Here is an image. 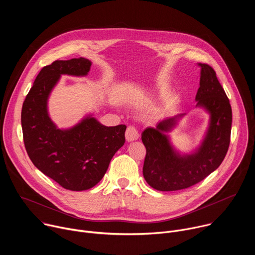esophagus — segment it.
Wrapping results in <instances>:
<instances>
[{
  "label": "esophagus",
  "instance_id": "obj_1",
  "mask_svg": "<svg viewBox=\"0 0 255 255\" xmlns=\"http://www.w3.org/2000/svg\"><path fill=\"white\" fill-rule=\"evenodd\" d=\"M125 136H126L127 141H134V140L138 139L139 133L135 126H128L126 129V132H125Z\"/></svg>",
  "mask_w": 255,
  "mask_h": 255
}]
</instances>
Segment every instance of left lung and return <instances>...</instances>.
Masks as SVG:
<instances>
[{
  "mask_svg": "<svg viewBox=\"0 0 255 255\" xmlns=\"http://www.w3.org/2000/svg\"><path fill=\"white\" fill-rule=\"evenodd\" d=\"M199 65L201 80L197 106L205 107L211 114L209 131L200 149L187 156L173 151L161 132L173 126L175 118L165 119L156 128L148 127L142 132V142L146 148L143 176L157 191H178L195 186L219 167L229 148L232 125L229 99L214 68L206 63Z\"/></svg>",
  "mask_w": 255,
  "mask_h": 255,
  "instance_id": "left-lung-1",
  "label": "left lung"
}]
</instances>
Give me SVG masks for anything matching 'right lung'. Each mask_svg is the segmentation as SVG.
<instances>
[{
    "label": "right lung",
    "mask_w": 255,
    "mask_h": 255,
    "mask_svg": "<svg viewBox=\"0 0 255 255\" xmlns=\"http://www.w3.org/2000/svg\"><path fill=\"white\" fill-rule=\"evenodd\" d=\"M91 65L89 59L80 57L55 60L44 66L27 94L21 112L24 145L31 161L70 191L96 186L125 143V125L106 127L87 118L74 128L59 130L48 117L47 98L60 75L86 76Z\"/></svg>",
    "instance_id": "1"
}]
</instances>
